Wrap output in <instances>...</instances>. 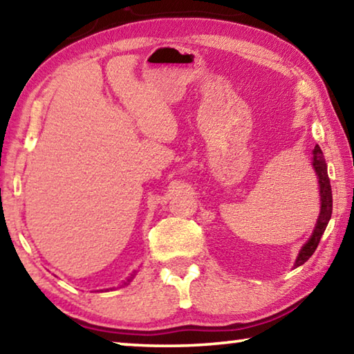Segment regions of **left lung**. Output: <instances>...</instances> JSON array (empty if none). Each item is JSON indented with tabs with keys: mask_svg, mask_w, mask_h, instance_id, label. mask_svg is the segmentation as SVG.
Here are the masks:
<instances>
[{
	"mask_svg": "<svg viewBox=\"0 0 354 354\" xmlns=\"http://www.w3.org/2000/svg\"><path fill=\"white\" fill-rule=\"evenodd\" d=\"M313 153H314L313 165L317 171V176H319L322 206H320V215H319V220H317L315 230L313 232V236L309 237V241L303 245L301 250H299L298 257L295 261V267L303 266V263L314 254V251L317 247H319L320 239L323 236V232H325L328 221L331 218V214H333V192H331V184H329L325 158H323V153L319 145H315Z\"/></svg>",
	"mask_w": 354,
	"mask_h": 354,
	"instance_id": "8db88e82",
	"label": "left lung"
}]
</instances>
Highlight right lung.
Instances as JSON below:
<instances>
[{
  "instance_id": "obj_1",
  "label": "right lung",
  "mask_w": 354,
  "mask_h": 354,
  "mask_svg": "<svg viewBox=\"0 0 354 354\" xmlns=\"http://www.w3.org/2000/svg\"><path fill=\"white\" fill-rule=\"evenodd\" d=\"M134 274H136V273H133V274H131V277H129V278H128L127 281H124V283H123V284H124V286H127V284H129V283H131V281H133V278H134Z\"/></svg>"
}]
</instances>
